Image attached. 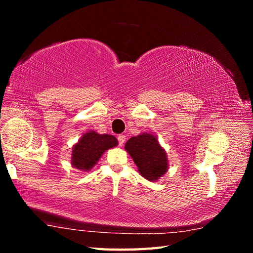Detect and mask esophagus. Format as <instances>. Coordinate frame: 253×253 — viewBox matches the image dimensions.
<instances>
[{
	"label": "esophagus",
	"instance_id": "1",
	"mask_svg": "<svg viewBox=\"0 0 253 253\" xmlns=\"http://www.w3.org/2000/svg\"><path fill=\"white\" fill-rule=\"evenodd\" d=\"M117 139H118V143H120V146H123L124 142L126 141V136L125 135H120L117 137Z\"/></svg>",
	"mask_w": 253,
	"mask_h": 253
}]
</instances>
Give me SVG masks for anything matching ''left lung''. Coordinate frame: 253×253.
I'll return each instance as SVG.
<instances>
[{"mask_svg": "<svg viewBox=\"0 0 253 253\" xmlns=\"http://www.w3.org/2000/svg\"><path fill=\"white\" fill-rule=\"evenodd\" d=\"M125 150L137 165L139 173L150 181L160 179L169 169L168 153L152 133L142 132L131 137L126 142Z\"/></svg>", "mask_w": 253, "mask_h": 253, "instance_id": "8db88e82", "label": "left lung"}]
</instances>
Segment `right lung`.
<instances>
[{"label":"right lung","mask_w":253,"mask_h":253,"mask_svg":"<svg viewBox=\"0 0 253 253\" xmlns=\"http://www.w3.org/2000/svg\"><path fill=\"white\" fill-rule=\"evenodd\" d=\"M117 139L112 135H101L94 130L84 133L72 149L71 163L73 168L88 171L98 163L106 150L117 146Z\"/></svg>","instance_id":"right-lung-1"}]
</instances>
